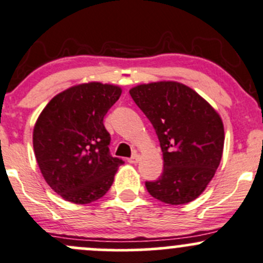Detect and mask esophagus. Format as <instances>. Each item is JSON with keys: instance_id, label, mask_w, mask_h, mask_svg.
Returning <instances> with one entry per match:
<instances>
[{"instance_id": "obj_1", "label": "esophagus", "mask_w": 263, "mask_h": 263, "mask_svg": "<svg viewBox=\"0 0 263 263\" xmlns=\"http://www.w3.org/2000/svg\"><path fill=\"white\" fill-rule=\"evenodd\" d=\"M138 161H140V155H137V154H134V156H132V157L128 158V162L129 163H137Z\"/></svg>"}]
</instances>
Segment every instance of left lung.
Listing matches in <instances>:
<instances>
[{
    "instance_id": "8db88e82",
    "label": "left lung",
    "mask_w": 263,
    "mask_h": 263,
    "mask_svg": "<svg viewBox=\"0 0 263 263\" xmlns=\"http://www.w3.org/2000/svg\"><path fill=\"white\" fill-rule=\"evenodd\" d=\"M135 103L154 126L163 155V172L146 189L168 204L189 203L206 190L223 152L220 115L189 86L175 81L129 89Z\"/></svg>"
}]
</instances>
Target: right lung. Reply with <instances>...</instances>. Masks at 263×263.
Segmentation results:
<instances>
[{
	"label": "right lung",
	"instance_id": "1",
	"mask_svg": "<svg viewBox=\"0 0 263 263\" xmlns=\"http://www.w3.org/2000/svg\"><path fill=\"white\" fill-rule=\"evenodd\" d=\"M118 86L88 82L56 95L33 128V149L48 186L63 200L86 204L106 195L121 158L109 155L103 117L120 99Z\"/></svg>",
	"mask_w": 263,
	"mask_h": 263
}]
</instances>
